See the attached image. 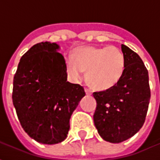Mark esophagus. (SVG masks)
Segmentation results:
<instances>
[{"label": "esophagus", "instance_id": "1", "mask_svg": "<svg viewBox=\"0 0 160 160\" xmlns=\"http://www.w3.org/2000/svg\"><path fill=\"white\" fill-rule=\"evenodd\" d=\"M85 92H86L87 95H92V92L90 89H88V88H85Z\"/></svg>", "mask_w": 160, "mask_h": 160}]
</instances>
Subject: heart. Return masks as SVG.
I'll list each match as a JSON object with an SVG mask.
<instances>
[{
    "instance_id": "1",
    "label": "heart",
    "mask_w": 160,
    "mask_h": 160,
    "mask_svg": "<svg viewBox=\"0 0 160 160\" xmlns=\"http://www.w3.org/2000/svg\"><path fill=\"white\" fill-rule=\"evenodd\" d=\"M67 73L73 81L81 80L84 71L92 87L97 90H108L122 80L126 68V58L116 46H82L65 57Z\"/></svg>"
}]
</instances>
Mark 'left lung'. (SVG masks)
<instances>
[{
  "label": "left lung",
  "instance_id": "obj_1",
  "mask_svg": "<svg viewBox=\"0 0 160 160\" xmlns=\"http://www.w3.org/2000/svg\"><path fill=\"white\" fill-rule=\"evenodd\" d=\"M121 47L126 58L122 80L108 90L93 92L97 101L95 127L101 137L111 143L126 141L141 129L151 97L148 71L142 60L126 45Z\"/></svg>",
  "mask_w": 160,
  "mask_h": 160
}]
</instances>
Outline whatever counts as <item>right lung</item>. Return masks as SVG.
I'll list each match as a JSON object with an SVG mask.
<instances>
[{
  "mask_svg": "<svg viewBox=\"0 0 160 160\" xmlns=\"http://www.w3.org/2000/svg\"><path fill=\"white\" fill-rule=\"evenodd\" d=\"M56 42L33 45L19 61L13 78L12 103L30 137L42 144L63 141L71 115L86 95L79 84L67 80L64 57Z\"/></svg>",
  "mask_w": 160,
  "mask_h": 160,
  "instance_id": "add662e5",
  "label": "right lung"
}]
</instances>
